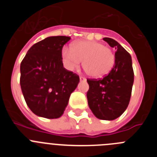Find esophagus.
<instances>
[{
  "label": "esophagus",
  "instance_id": "1",
  "mask_svg": "<svg viewBox=\"0 0 157 157\" xmlns=\"http://www.w3.org/2000/svg\"><path fill=\"white\" fill-rule=\"evenodd\" d=\"M79 79H80V81H81V82H85L86 80V78L82 77V76H80Z\"/></svg>",
  "mask_w": 157,
  "mask_h": 157
}]
</instances>
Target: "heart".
Returning a JSON list of instances; mask_svg holds the SVG:
<instances>
[{
    "instance_id": "heart-1",
    "label": "heart",
    "mask_w": 157,
    "mask_h": 157,
    "mask_svg": "<svg viewBox=\"0 0 157 157\" xmlns=\"http://www.w3.org/2000/svg\"><path fill=\"white\" fill-rule=\"evenodd\" d=\"M62 57L67 68L70 71L78 68L83 60L86 73L94 78L108 75L116 63L114 52L98 41H76L71 48H63Z\"/></svg>"
}]
</instances>
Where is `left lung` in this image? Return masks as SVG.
<instances>
[{"mask_svg":"<svg viewBox=\"0 0 157 157\" xmlns=\"http://www.w3.org/2000/svg\"><path fill=\"white\" fill-rule=\"evenodd\" d=\"M116 52V63L111 72L103 78L87 79L90 89L86 97L94 116L103 120H113L125 112L130 102L134 71L130 53L116 41L104 37Z\"/></svg>","mask_w":157,"mask_h":157,"instance_id":"8db88e82","label":"left lung"}]
</instances>
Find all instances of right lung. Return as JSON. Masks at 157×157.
<instances>
[{
  "mask_svg": "<svg viewBox=\"0 0 157 157\" xmlns=\"http://www.w3.org/2000/svg\"><path fill=\"white\" fill-rule=\"evenodd\" d=\"M70 37H48L32 45L20 64V86L29 109L46 119L63 115L79 77L63 67L62 48Z\"/></svg>",
  "mask_w": 157,
  "mask_h": 157,
  "instance_id": "1",
  "label": "right lung"
}]
</instances>
